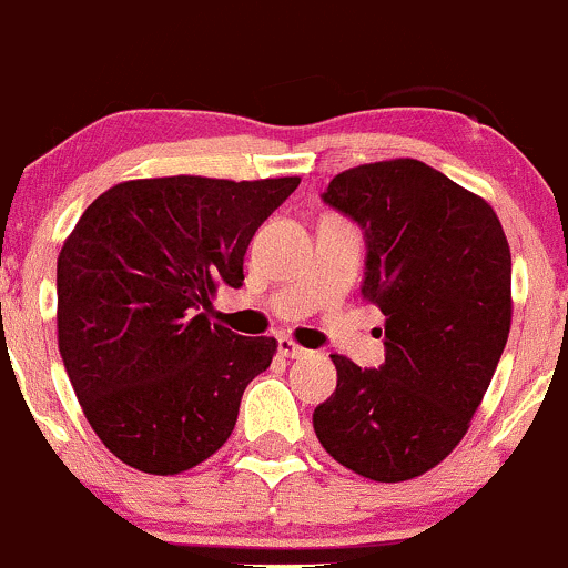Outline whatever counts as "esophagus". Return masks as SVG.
<instances>
[{
  "instance_id": "1",
  "label": "esophagus",
  "mask_w": 568,
  "mask_h": 568,
  "mask_svg": "<svg viewBox=\"0 0 568 568\" xmlns=\"http://www.w3.org/2000/svg\"><path fill=\"white\" fill-rule=\"evenodd\" d=\"M277 354L285 356V359H300V356L307 354V351H304L302 345H296L291 337H280L277 339Z\"/></svg>"
}]
</instances>
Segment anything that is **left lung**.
I'll list each match as a JSON object with an SVG mask.
<instances>
[{"label": "left lung", "instance_id": "left-lung-1", "mask_svg": "<svg viewBox=\"0 0 568 568\" xmlns=\"http://www.w3.org/2000/svg\"><path fill=\"white\" fill-rule=\"evenodd\" d=\"M321 199L364 231L362 296L386 315V362L332 356L315 435L364 479H414L463 440L504 354L509 242L485 199L410 158L343 171Z\"/></svg>", "mask_w": 568, "mask_h": 568}]
</instances>
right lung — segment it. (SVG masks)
Here are the masks:
<instances>
[{
	"mask_svg": "<svg viewBox=\"0 0 568 568\" xmlns=\"http://www.w3.org/2000/svg\"><path fill=\"white\" fill-rule=\"evenodd\" d=\"M300 176L133 179L94 199L57 261L59 354L105 449L143 474L204 463L234 433L274 337L209 324L247 244Z\"/></svg>",
	"mask_w": 568,
	"mask_h": 568,
	"instance_id": "obj_1",
	"label": "right lung"
}]
</instances>
